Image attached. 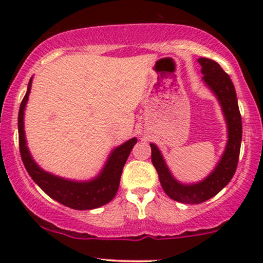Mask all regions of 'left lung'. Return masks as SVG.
Segmentation results:
<instances>
[{
  "label": "left lung",
  "mask_w": 263,
  "mask_h": 263,
  "mask_svg": "<svg viewBox=\"0 0 263 263\" xmlns=\"http://www.w3.org/2000/svg\"><path fill=\"white\" fill-rule=\"evenodd\" d=\"M198 62L201 65V73L204 74L203 79L218 96L226 117V122H228L229 141L221 161L219 162L215 171L203 182L192 184V185H183L172 177L170 170L163 161L161 152L157 148L156 144L151 143L152 163L158 173L163 190L171 199L184 204L204 203L208 199L218 194L225 185H228L236 172L241 138H242L241 114L238 110L236 91H235L230 77L214 60L199 58Z\"/></svg>",
  "instance_id": "left-lung-1"
}]
</instances>
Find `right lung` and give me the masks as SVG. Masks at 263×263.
<instances>
[{
    "mask_svg": "<svg viewBox=\"0 0 263 263\" xmlns=\"http://www.w3.org/2000/svg\"><path fill=\"white\" fill-rule=\"evenodd\" d=\"M31 85L32 78L28 83V89H27L25 98L21 102L20 112H18L20 153L28 174L50 198L60 204L65 205V206L71 208V209L90 210L107 204L108 201L112 200L117 190H119L123 165L127 161L129 152L134 148L137 140L132 138V140L117 147L116 149H114L104 171L101 172L100 176L91 182H71V180L62 179V178L52 176V174L42 171L33 161L28 149H27L25 129H23V114H25V107L27 100H28L29 91H31Z\"/></svg>",
    "mask_w": 263,
    "mask_h": 263,
    "instance_id": "right-lung-1",
    "label": "right lung"
}]
</instances>
